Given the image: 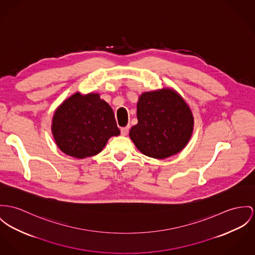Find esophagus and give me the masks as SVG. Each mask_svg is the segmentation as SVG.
<instances>
[{
    "label": "esophagus",
    "instance_id": "obj_1",
    "mask_svg": "<svg viewBox=\"0 0 255 255\" xmlns=\"http://www.w3.org/2000/svg\"><path fill=\"white\" fill-rule=\"evenodd\" d=\"M120 131H121V135H122V136H126V135L129 133V126L122 127Z\"/></svg>",
    "mask_w": 255,
    "mask_h": 255
}]
</instances>
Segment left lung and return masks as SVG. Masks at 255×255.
<instances>
[{
  "instance_id": "left-lung-1",
  "label": "left lung",
  "mask_w": 255,
  "mask_h": 255,
  "mask_svg": "<svg viewBox=\"0 0 255 255\" xmlns=\"http://www.w3.org/2000/svg\"><path fill=\"white\" fill-rule=\"evenodd\" d=\"M137 118L130 137L141 153L156 159L179 152L193 131L189 107L172 89L143 93L137 102Z\"/></svg>"
}]
</instances>
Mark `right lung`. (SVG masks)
Listing matches in <instances>:
<instances>
[{
	"label": "right lung",
	"instance_id": "1",
	"mask_svg": "<svg viewBox=\"0 0 255 255\" xmlns=\"http://www.w3.org/2000/svg\"><path fill=\"white\" fill-rule=\"evenodd\" d=\"M52 134L64 153L85 158L98 154L108 139L120 131L113 109L99 94L76 93L55 112Z\"/></svg>",
	"mask_w": 255,
	"mask_h": 255
}]
</instances>
